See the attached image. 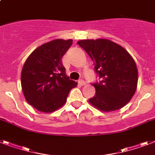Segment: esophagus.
Returning <instances> with one entry per match:
<instances>
[{
    "mask_svg": "<svg viewBox=\"0 0 155 155\" xmlns=\"http://www.w3.org/2000/svg\"><path fill=\"white\" fill-rule=\"evenodd\" d=\"M78 83H79V84H80V85H81V86H84V85H85V84H86V82L84 81V80H80Z\"/></svg>",
    "mask_w": 155,
    "mask_h": 155,
    "instance_id": "1",
    "label": "esophagus"
}]
</instances>
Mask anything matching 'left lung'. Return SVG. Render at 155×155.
Listing matches in <instances>:
<instances>
[{"mask_svg": "<svg viewBox=\"0 0 155 155\" xmlns=\"http://www.w3.org/2000/svg\"><path fill=\"white\" fill-rule=\"evenodd\" d=\"M77 44L91 58L95 73L101 79L92 84L96 92L89 103L107 112L123 107L137 88L138 70L134 59L120 45L106 39L83 40Z\"/></svg>", "mask_w": 155, "mask_h": 155, "instance_id": "1", "label": "left lung"}]
</instances>
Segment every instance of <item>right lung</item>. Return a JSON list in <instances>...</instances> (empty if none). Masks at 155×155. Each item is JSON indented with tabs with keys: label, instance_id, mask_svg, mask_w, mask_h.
Masks as SVG:
<instances>
[{
	"label": "right lung",
	"instance_id": "obj_1",
	"mask_svg": "<svg viewBox=\"0 0 155 155\" xmlns=\"http://www.w3.org/2000/svg\"><path fill=\"white\" fill-rule=\"evenodd\" d=\"M72 45V40L57 39L32 51L21 71V87L25 99L36 110L52 112L65 104L77 83L65 74L61 59Z\"/></svg>",
	"mask_w": 155,
	"mask_h": 155
}]
</instances>
